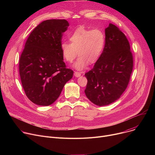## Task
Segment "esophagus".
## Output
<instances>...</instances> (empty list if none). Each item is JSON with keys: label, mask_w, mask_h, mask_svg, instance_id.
<instances>
[{"label": "esophagus", "mask_w": 155, "mask_h": 155, "mask_svg": "<svg viewBox=\"0 0 155 155\" xmlns=\"http://www.w3.org/2000/svg\"><path fill=\"white\" fill-rule=\"evenodd\" d=\"M74 75L76 77H79L81 76V74L80 72H74Z\"/></svg>", "instance_id": "obj_1"}]
</instances>
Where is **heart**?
I'll return each mask as SVG.
<instances>
[{"instance_id": "obj_1", "label": "heart", "mask_w": 155, "mask_h": 155, "mask_svg": "<svg viewBox=\"0 0 155 155\" xmlns=\"http://www.w3.org/2000/svg\"><path fill=\"white\" fill-rule=\"evenodd\" d=\"M70 43L62 42L61 50L65 60L72 63L78 55L80 56L74 65L78 71H83L87 65L96 63L104 50L105 38L99 29L93 30L84 28H77L69 36Z\"/></svg>"}]
</instances>
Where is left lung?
<instances>
[{
  "mask_svg": "<svg viewBox=\"0 0 155 155\" xmlns=\"http://www.w3.org/2000/svg\"><path fill=\"white\" fill-rule=\"evenodd\" d=\"M105 34L102 54L94 68L85 74L87 80L85 94L98 106L109 105L120 97L127 86L133 68L129 43L123 32L110 23Z\"/></svg>",
  "mask_w": 155,
  "mask_h": 155,
  "instance_id": "left-lung-1",
  "label": "left lung"
}]
</instances>
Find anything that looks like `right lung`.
Returning <instances> with one entry per match:
<instances>
[{"label": "right lung", "mask_w": 155, "mask_h": 155, "mask_svg": "<svg viewBox=\"0 0 155 155\" xmlns=\"http://www.w3.org/2000/svg\"><path fill=\"white\" fill-rule=\"evenodd\" d=\"M65 19H48L31 33L22 53L19 71L27 97L35 104L48 106L59 97L74 72L66 68L61 50Z\"/></svg>", "instance_id": "add662e5"}]
</instances>
